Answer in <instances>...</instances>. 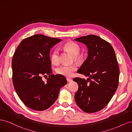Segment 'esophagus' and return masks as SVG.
Returning a JSON list of instances; mask_svg holds the SVG:
<instances>
[{
  "mask_svg": "<svg viewBox=\"0 0 132 132\" xmlns=\"http://www.w3.org/2000/svg\"><path fill=\"white\" fill-rule=\"evenodd\" d=\"M67 81H68V82H71V81H73V80L70 79V78H67Z\"/></svg>",
  "mask_w": 132,
  "mask_h": 132,
  "instance_id": "obj_1",
  "label": "esophagus"
}]
</instances>
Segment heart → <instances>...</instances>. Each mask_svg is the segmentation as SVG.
<instances>
[{"label": "heart", "instance_id": "b5f03b06", "mask_svg": "<svg viewBox=\"0 0 132 132\" xmlns=\"http://www.w3.org/2000/svg\"><path fill=\"white\" fill-rule=\"evenodd\" d=\"M63 47L72 54L75 59L79 58L78 54L80 52V47L77 43L71 41L68 42L63 46ZM50 59L52 63L54 65H57L59 63V51L58 49H54L52 51L50 56ZM77 69V67L75 64L62 65L57 68L56 71L59 75L66 77H71Z\"/></svg>", "mask_w": 132, "mask_h": 132}]
</instances>
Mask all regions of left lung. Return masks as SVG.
Returning <instances> with one entry per match:
<instances>
[{
  "mask_svg": "<svg viewBox=\"0 0 132 132\" xmlns=\"http://www.w3.org/2000/svg\"><path fill=\"white\" fill-rule=\"evenodd\" d=\"M86 46L88 52L85 61L78 73L89 77L87 80L75 78L79 88L75 94L77 105L86 113L103 109L117 90L119 69L114 51L111 44L94 35L74 39Z\"/></svg>",
  "mask_w": 132,
  "mask_h": 132,
  "instance_id": "obj_1",
  "label": "left lung"
}]
</instances>
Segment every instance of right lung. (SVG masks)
<instances>
[{
	"label": "right lung",
	"mask_w": 132,
	"mask_h": 132,
	"mask_svg": "<svg viewBox=\"0 0 132 132\" xmlns=\"http://www.w3.org/2000/svg\"><path fill=\"white\" fill-rule=\"evenodd\" d=\"M62 41L40 34L21 42L12 60L13 82L19 98L30 109L44 111L52 105L58 97L66 78L54 75L51 69V49ZM49 78L46 83L42 76Z\"/></svg>",
	"instance_id": "add662e5"
}]
</instances>
